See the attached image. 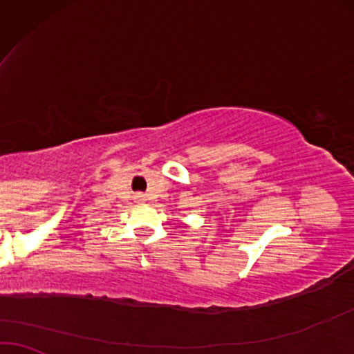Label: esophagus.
<instances>
[{
    "label": "esophagus",
    "mask_w": 354,
    "mask_h": 354,
    "mask_svg": "<svg viewBox=\"0 0 354 354\" xmlns=\"http://www.w3.org/2000/svg\"><path fill=\"white\" fill-rule=\"evenodd\" d=\"M139 197H142V196H139Z\"/></svg>",
    "instance_id": "obj_1"
}]
</instances>
